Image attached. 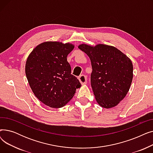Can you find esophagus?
<instances>
[{"mask_svg": "<svg viewBox=\"0 0 153 153\" xmlns=\"http://www.w3.org/2000/svg\"><path fill=\"white\" fill-rule=\"evenodd\" d=\"M80 82L82 84H85L87 83V77L85 75H81L78 77Z\"/></svg>", "mask_w": 153, "mask_h": 153, "instance_id": "obj_1", "label": "esophagus"}]
</instances>
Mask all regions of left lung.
<instances>
[{
    "mask_svg": "<svg viewBox=\"0 0 153 153\" xmlns=\"http://www.w3.org/2000/svg\"><path fill=\"white\" fill-rule=\"evenodd\" d=\"M78 48L91 61V82L97 103L105 108L115 107L130 88L133 76L131 61L114 46L82 44Z\"/></svg>",
    "mask_w": 153,
    "mask_h": 153,
    "instance_id": "left-lung-1",
    "label": "left lung"
}]
</instances>
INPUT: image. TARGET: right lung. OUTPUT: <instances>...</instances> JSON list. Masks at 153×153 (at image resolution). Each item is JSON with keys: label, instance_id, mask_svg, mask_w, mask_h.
I'll return each instance as SVG.
<instances>
[{"label": "right lung", "instance_id": "1", "mask_svg": "<svg viewBox=\"0 0 153 153\" xmlns=\"http://www.w3.org/2000/svg\"><path fill=\"white\" fill-rule=\"evenodd\" d=\"M71 43L46 42L38 45L29 54L25 74L37 99L51 108H61L72 98L81 86L71 74L68 55L74 49Z\"/></svg>", "mask_w": 153, "mask_h": 153}]
</instances>
